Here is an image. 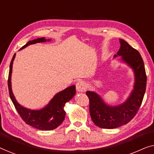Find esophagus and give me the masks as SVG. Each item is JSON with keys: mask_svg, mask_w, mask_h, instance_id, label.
Returning a JSON list of instances; mask_svg holds the SVG:
<instances>
[{"mask_svg": "<svg viewBox=\"0 0 154 154\" xmlns=\"http://www.w3.org/2000/svg\"><path fill=\"white\" fill-rule=\"evenodd\" d=\"M76 90L79 92H84L86 90V85L85 83L83 81H79L76 83Z\"/></svg>", "mask_w": 154, "mask_h": 154, "instance_id": "34e87169", "label": "esophagus"}]
</instances>
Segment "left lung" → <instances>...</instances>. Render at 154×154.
I'll list each match as a JSON object with an SVG mask.
<instances>
[{
    "instance_id": "left-lung-1",
    "label": "left lung",
    "mask_w": 154,
    "mask_h": 154,
    "mask_svg": "<svg viewBox=\"0 0 154 154\" xmlns=\"http://www.w3.org/2000/svg\"><path fill=\"white\" fill-rule=\"evenodd\" d=\"M119 40L121 48L114 57L121 56L122 61L131 67L134 74V89L130 96L123 104L109 106L96 92H86L92 122L98 127L106 129L121 127L131 121L137 113L146 91V75L140 52L124 40Z\"/></svg>"
}]
</instances>
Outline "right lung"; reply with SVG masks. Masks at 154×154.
Instances as JSON below:
<instances>
[{
	"label": "right lung",
	"instance_id": "right-lung-1",
	"mask_svg": "<svg viewBox=\"0 0 154 154\" xmlns=\"http://www.w3.org/2000/svg\"><path fill=\"white\" fill-rule=\"evenodd\" d=\"M50 39L46 40L45 38H40L33 41H30L24 45L20 50L24 49L27 46L32 44L43 43V42L50 41ZM16 54L12 57L10 65L9 75H8V89H9L10 97L12 103L14 105L16 110L21 118L25 123L32 127L42 130H54L60 125L65 118V113L64 107L66 102L71 100L75 94V86L71 85L66 89L62 90L53 97L50 102L44 108L40 110H31L22 106L17 102L14 97L11 87V75L12 71V64L15 58Z\"/></svg>",
	"mask_w": 154,
	"mask_h": 154
}]
</instances>
